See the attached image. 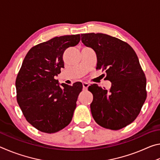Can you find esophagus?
<instances>
[{
  "instance_id": "1",
  "label": "esophagus",
  "mask_w": 160,
  "mask_h": 160,
  "mask_svg": "<svg viewBox=\"0 0 160 160\" xmlns=\"http://www.w3.org/2000/svg\"><path fill=\"white\" fill-rule=\"evenodd\" d=\"M82 86H83V90H87L89 87V83L87 82H82Z\"/></svg>"
}]
</instances>
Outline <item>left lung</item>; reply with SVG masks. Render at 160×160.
I'll return each instance as SVG.
<instances>
[{
	"label": "left lung",
	"mask_w": 160,
	"mask_h": 160,
	"mask_svg": "<svg viewBox=\"0 0 160 160\" xmlns=\"http://www.w3.org/2000/svg\"><path fill=\"white\" fill-rule=\"evenodd\" d=\"M86 47L95 51L97 69L107 72L109 90L97 84L88 88L93 94L92 117L105 128L119 130L131 123L147 97L146 78L132 48L118 38L102 33L81 34Z\"/></svg>",
	"instance_id": "1"
}]
</instances>
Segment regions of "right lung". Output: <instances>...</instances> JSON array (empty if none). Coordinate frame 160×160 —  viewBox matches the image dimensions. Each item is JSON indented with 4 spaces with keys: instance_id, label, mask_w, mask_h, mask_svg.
Masks as SVG:
<instances>
[{
    "instance_id": "obj_1",
    "label": "right lung",
    "mask_w": 160,
    "mask_h": 160,
    "mask_svg": "<svg viewBox=\"0 0 160 160\" xmlns=\"http://www.w3.org/2000/svg\"><path fill=\"white\" fill-rule=\"evenodd\" d=\"M80 41V34L54 37L32 47L22 62L15 81L17 101L26 120L40 131L56 132L72 120L82 83L60 85L54 78L64 68L65 50Z\"/></svg>"
}]
</instances>
